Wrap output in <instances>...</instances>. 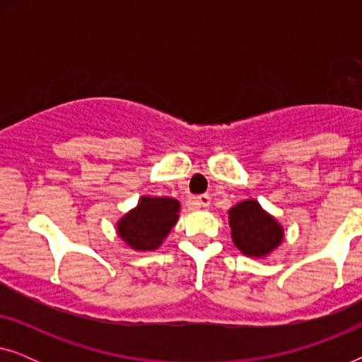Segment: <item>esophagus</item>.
<instances>
[{
    "mask_svg": "<svg viewBox=\"0 0 362 362\" xmlns=\"http://www.w3.org/2000/svg\"><path fill=\"white\" fill-rule=\"evenodd\" d=\"M196 204L199 207H207L211 204V196L209 194H201L196 197Z\"/></svg>",
    "mask_w": 362,
    "mask_h": 362,
    "instance_id": "1",
    "label": "esophagus"
}]
</instances>
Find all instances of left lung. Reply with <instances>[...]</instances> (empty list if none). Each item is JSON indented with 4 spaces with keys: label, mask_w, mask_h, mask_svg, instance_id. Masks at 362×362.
<instances>
[{
    "label": "left lung",
    "mask_w": 362,
    "mask_h": 362,
    "mask_svg": "<svg viewBox=\"0 0 362 362\" xmlns=\"http://www.w3.org/2000/svg\"><path fill=\"white\" fill-rule=\"evenodd\" d=\"M229 216L232 239L245 255H267L281 242V227L262 211L257 201L239 202L229 211Z\"/></svg>",
    "instance_id": "obj_1"
}]
</instances>
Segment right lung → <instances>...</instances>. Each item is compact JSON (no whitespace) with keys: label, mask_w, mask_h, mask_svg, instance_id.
I'll return each instance as SVG.
<instances>
[{"label":"right lung","mask_w":362,"mask_h":362,"mask_svg":"<svg viewBox=\"0 0 362 362\" xmlns=\"http://www.w3.org/2000/svg\"><path fill=\"white\" fill-rule=\"evenodd\" d=\"M180 202L170 197H141L140 204L118 222V234L136 250H153L177 221Z\"/></svg>","instance_id":"right-lung-1"}]
</instances>
